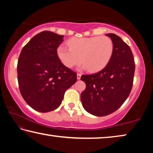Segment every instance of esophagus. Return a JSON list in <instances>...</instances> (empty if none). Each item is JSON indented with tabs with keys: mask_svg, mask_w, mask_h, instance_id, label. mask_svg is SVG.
Instances as JSON below:
<instances>
[{
	"mask_svg": "<svg viewBox=\"0 0 153 153\" xmlns=\"http://www.w3.org/2000/svg\"><path fill=\"white\" fill-rule=\"evenodd\" d=\"M81 76H82L81 74H77V79H80V78H81Z\"/></svg>",
	"mask_w": 153,
	"mask_h": 153,
	"instance_id": "esophagus-1",
	"label": "esophagus"
}]
</instances>
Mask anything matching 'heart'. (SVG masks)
<instances>
[{"mask_svg":"<svg viewBox=\"0 0 153 153\" xmlns=\"http://www.w3.org/2000/svg\"><path fill=\"white\" fill-rule=\"evenodd\" d=\"M69 48L59 46L57 55L65 66L71 68L79 64H84L82 69H88L91 72L101 70L107 65L113 54V44L107 36H92L74 38L67 42Z\"/></svg>","mask_w":153,"mask_h":153,"instance_id":"1","label":"heart"}]
</instances>
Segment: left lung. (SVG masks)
Masks as SVG:
<instances>
[{
    "instance_id": "8db88e82",
    "label": "left lung",
    "mask_w": 153,
    "mask_h": 153,
    "mask_svg": "<svg viewBox=\"0 0 153 153\" xmlns=\"http://www.w3.org/2000/svg\"><path fill=\"white\" fill-rule=\"evenodd\" d=\"M113 44L110 61L97 73L82 75L86 89L81 94L83 107L98 117L108 115L120 108L133 85L135 65L129 46L115 33H107Z\"/></svg>"
}]
</instances>
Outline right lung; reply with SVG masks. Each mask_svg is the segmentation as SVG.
Instances as JSON below:
<instances>
[{
	"label": "right lung",
	"instance_id": "1",
	"mask_svg": "<svg viewBox=\"0 0 153 153\" xmlns=\"http://www.w3.org/2000/svg\"><path fill=\"white\" fill-rule=\"evenodd\" d=\"M63 37L43 31L33 36L21 51L17 63L21 94L38 112L57 108L65 92L77 81L76 72L61 63L56 53Z\"/></svg>",
	"mask_w": 153,
	"mask_h": 153
}]
</instances>
